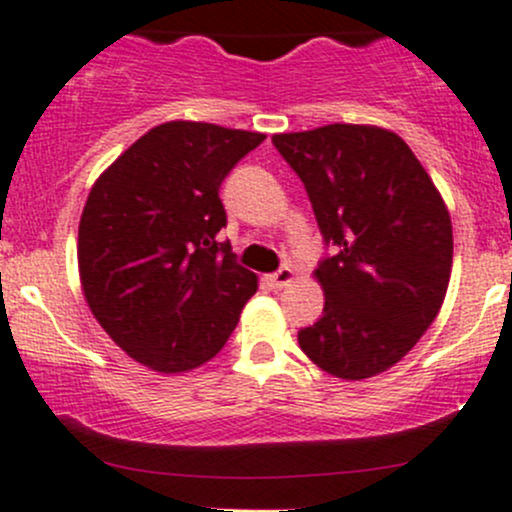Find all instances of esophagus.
<instances>
[{"instance_id": "1", "label": "esophagus", "mask_w": 512, "mask_h": 512, "mask_svg": "<svg viewBox=\"0 0 512 512\" xmlns=\"http://www.w3.org/2000/svg\"><path fill=\"white\" fill-rule=\"evenodd\" d=\"M292 279H294V270L289 265H284V267H279L277 272H272L270 277H267V282H270L274 289H279V287H287Z\"/></svg>"}]
</instances>
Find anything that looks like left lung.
<instances>
[{
	"instance_id": "obj_1",
	"label": "left lung",
	"mask_w": 512,
	"mask_h": 512,
	"mask_svg": "<svg viewBox=\"0 0 512 512\" xmlns=\"http://www.w3.org/2000/svg\"><path fill=\"white\" fill-rule=\"evenodd\" d=\"M272 144L331 247L316 270L324 314L299 331L301 351L336 378H373L437 319L454 257L449 211L395 132L326 125L274 134Z\"/></svg>"
}]
</instances>
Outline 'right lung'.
Segmentation results:
<instances>
[{"mask_svg":"<svg viewBox=\"0 0 512 512\" xmlns=\"http://www.w3.org/2000/svg\"><path fill=\"white\" fill-rule=\"evenodd\" d=\"M265 134L208 122L149 129L95 181L78 228L90 311L129 358L159 373L211 360L257 277L218 233L220 184Z\"/></svg>","mask_w":512,"mask_h":512,"instance_id":"obj_1","label":"right lung"}]
</instances>
